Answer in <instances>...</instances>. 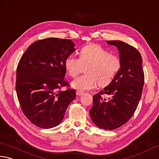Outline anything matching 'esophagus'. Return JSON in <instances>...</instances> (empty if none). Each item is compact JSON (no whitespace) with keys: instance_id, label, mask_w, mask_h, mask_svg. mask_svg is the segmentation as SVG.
<instances>
[{"instance_id":"34e87169","label":"esophagus","mask_w":159,"mask_h":159,"mask_svg":"<svg viewBox=\"0 0 159 159\" xmlns=\"http://www.w3.org/2000/svg\"><path fill=\"white\" fill-rule=\"evenodd\" d=\"M83 93H84V92H82V91H77L76 92V94L77 96H81Z\"/></svg>"}]
</instances>
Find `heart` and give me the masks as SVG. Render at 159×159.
Masks as SVG:
<instances>
[{"label": "heart", "mask_w": 159, "mask_h": 159, "mask_svg": "<svg viewBox=\"0 0 159 159\" xmlns=\"http://www.w3.org/2000/svg\"><path fill=\"white\" fill-rule=\"evenodd\" d=\"M65 68L72 77L85 69L86 75L75 79L71 86L78 91H87L110 84L121 68L119 57L96 44L85 45L80 49V58L70 55L65 61Z\"/></svg>", "instance_id": "b5f03b06"}]
</instances>
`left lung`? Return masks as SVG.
Listing matches in <instances>:
<instances>
[{
  "label": "left lung",
  "instance_id": "1",
  "mask_svg": "<svg viewBox=\"0 0 159 159\" xmlns=\"http://www.w3.org/2000/svg\"><path fill=\"white\" fill-rule=\"evenodd\" d=\"M107 43L118 48L121 68L112 82L93 96L89 113L97 126L114 130L123 126L134 115L141 98L144 75L138 49L120 40ZM105 95L108 98H105Z\"/></svg>",
  "mask_w": 159,
  "mask_h": 159
}]
</instances>
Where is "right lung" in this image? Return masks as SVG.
<instances>
[{"instance_id": "1", "label": "right lung", "mask_w": 159, "mask_h": 159, "mask_svg": "<svg viewBox=\"0 0 159 159\" xmlns=\"http://www.w3.org/2000/svg\"><path fill=\"white\" fill-rule=\"evenodd\" d=\"M75 51L72 40L49 38L33 43L19 60L16 95L22 112L35 126H57L75 99L76 91L64 80L65 61ZM64 86L67 89L61 91Z\"/></svg>"}]
</instances>
